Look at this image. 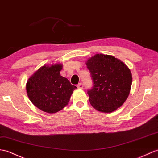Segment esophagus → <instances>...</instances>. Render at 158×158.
Instances as JSON below:
<instances>
[{
  "label": "esophagus",
  "mask_w": 158,
  "mask_h": 158,
  "mask_svg": "<svg viewBox=\"0 0 158 158\" xmlns=\"http://www.w3.org/2000/svg\"><path fill=\"white\" fill-rule=\"evenodd\" d=\"M77 87H78V89H83V84L82 83H80L79 84H78Z\"/></svg>",
  "instance_id": "obj_1"
}]
</instances>
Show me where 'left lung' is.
I'll list each match as a JSON object with an SVG mask.
<instances>
[{
	"instance_id": "8db88e82",
	"label": "left lung",
	"mask_w": 158,
	"mask_h": 158,
	"mask_svg": "<svg viewBox=\"0 0 158 158\" xmlns=\"http://www.w3.org/2000/svg\"><path fill=\"white\" fill-rule=\"evenodd\" d=\"M86 65L93 81L92 88L87 91L91 105L104 113L120 108L130 93V69L114 56L102 54L89 58Z\"/></svg>"
}]
</instances>
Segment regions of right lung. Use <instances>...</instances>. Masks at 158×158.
I'll return each mask as SVG.
<instances>
[{"label":"right lung","instance_id":"obj_1","mask_svg":"<svg viewBox=\"0 0 158 158\" xmlns=\"http://www.w3.org/2000/svg\"><path fill=\"white\" fill-rule=\"evenodd\" d=\"M61 64L44 65L29 78L26 84L27 96L33 104L48 113H56L70 100L76 86L61 76Z\"/></svg>","mask_w":158,"mask_h":158}]
</instances>
